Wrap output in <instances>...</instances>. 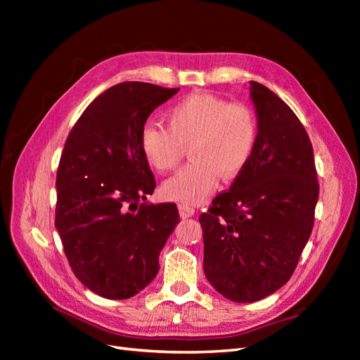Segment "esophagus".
Masks as SVG:
<instances>
[{
	"label": "esophagus",
	"mask_w": 360,
	"mask_h": 360,
	"mask_svg": "<svg viewBox=\"0 0 360 360\" xmlns=\"http://www.w3.org/2000/svg\"><path fill=\"white\" fill-rule=\"evenodd\" d=\"M179 213L183 219H186V217H191L195 213V209L188 204H179Z\"/></svg>",
	"instance_id": "esophagus-1"
}]
</instances>
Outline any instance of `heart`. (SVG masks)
I'll use <instances>...</instances> for the list:
<instances>
[{
    "label": "heart",
    "instance_id": "1",
    "mask_svg": "<svg viewBox=\"0 0 360 360\" xmlns=\"http://www.w3.org/2000/svg\"><path fill=\"white\" fill-rule=\"evenodd\" d=\"M167 127L147 123L139 147L150 167L160 172L177 169L186 148L192 160L163 183L168 200L198 202L217 184L219 176L231 180L254 155L258 120L243 102H228L210 93H195L165 112Z\"/></svg>",
    "mask_w": 360,
    "mask_h": 360
}]
</instances>
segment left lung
Segmentation results:
<instances>
[{
    "label": "left lung",
    "mask_w": 360,
    "mask_h": 360,
    "mask_svg": "<svg viewBox=\"0 0 360 360\" xmlns=\"http://www.w3.org/2000/svg\"><path fill=\"white\" fill-rule=\"evenodd\" d=\"M258 139L231 188L201 213L204 274L224 297L257 302L287 284L314 226L320 184L311 139L267 86L250 82Z\"/></svg>",
    "instance_id": "1"
}]
</instances>
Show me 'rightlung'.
Returning a JSON list of instances; mask_svg holds the SVG:
<instances>
[{"mask_svg": "<svg viewBox=\"0 0 360 360\" xmlns=\"http://www.w3.org/2000/svg\"><path fill=\"white\" fill-rule=\"evenodd\" d=\"M179 89L129 81L85 108L57 171L56 226L75 276L106 299H129L159 271L180 222L174 202L151 204L156 180L139 147L148 115Z\"/></svg>", "mask_w": 360, "mask_h": 360, "instance_id": "add662e5", "label": "right lung"}]
</instances>
